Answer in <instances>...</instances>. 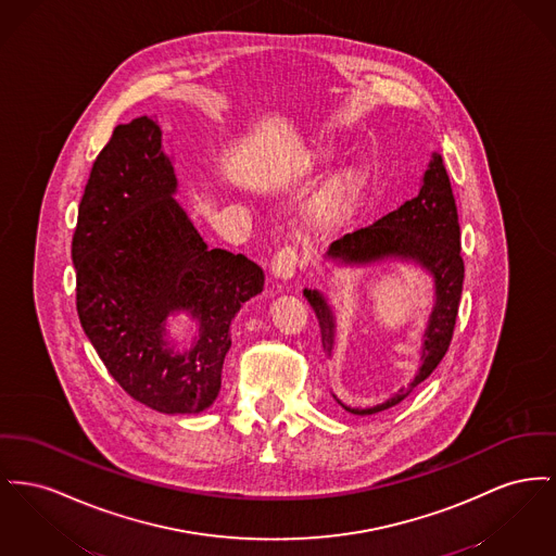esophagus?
Segmentation results:
<instances>
[{
  "label": "esophagus",
  "instance_id": "esophagus-1",
  "mask_svg": "<svg viewBox=\"0 0 556 556\" xmlns=\"http://www.w3.org/2000/svg\"><path fill=\"white\" fill-rule=\"evenodd\" d=\"M295 266H298V252L295 248H283L275 254V258L270 262V270L277 279L288 281L295 275Z\"/></svg>",
  "mask_w": 556,
  "mask_h": 556
}]
</instances>
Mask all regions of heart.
Wrapping results in <instances>:
<instances>
[{"instance_id": "heart-1", "label": "heart", "mask_w": 556, "mask_h": 556, "mask_svg": "<svg viewBox=\"0 0 556 556\" xmlns=\"http://www.w3.org/2000/svg\"><path fill=\"white\" fill-rule=\"evenodd\" d=\"M338 155V147L319 144L308 155V164L315 169H324ZM369 185V169L361 162L344 165L333 176H329L326 185L311 201L304 214V227L315 235H331L344 229L355 214L359 212L363 197Z\"/></svg>"}]
</instances>
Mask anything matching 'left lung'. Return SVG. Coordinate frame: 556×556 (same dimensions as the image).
Returning a JSON list of instances; mask_svg holds the SVG:
<instances>
[{"label":"left lung","mask_w":556,"mask_h":556,"mask_svg":"<svg viewBox=\"0 0 556 556\" xmlns=\"http://www.w3.org/2000/svg\"><path fill=\"white\" fill-rule=\"evenodd\" d=\"M326 261L346 268H365L384 262L414 264L432 279L434 304L422 333L420 367L414 380L407 387H401L387 401L371 407H351L333 394L338 405L355 416L387 412L407 399L434 371L450 349L456 326L464 262L459 256L456 199L441 155L432 153L418 195L405 201L399 210L389 212L374 225L333 241L327 250ZM304 298L319 319L321 344L327 357H331L336 349L333 308L327 295L319 290L304 288Z\"/></svg>","instance_id":"obj_1"}]
</instances>
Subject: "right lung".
<instances>
[{"instance_id": "add662e5", "label": "right lung", "mask_w": 556, "mask_h": 556, "mask_svg": "<svg viewBox=\"0 0 556 556\" xmlns=\"http://www.w3.org/2000/svg\"><path fill=\"white\" fill-rule=\"evenodd\" d=\"M176 193L157 122L117 126L92 165L71 254L79 321L115 382L155 412L199 414L220 392L230 324L264 273L210 250ZM180 314L198 327L185 350L168 333Z\"/></svg>"}]
</instances>
